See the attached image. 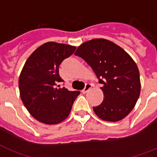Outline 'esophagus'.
I'll return each instance as SVG.
<instances>
[{"label":"esophagus","instance_id":"obj_1","mask_svg":"<svg viewBox=\"0 0 157 157\" xmlns=\"http://www.w3.org/2000/svg\"><path fill=\"white\" fill-rule=\"evenodd\" d=\"M91 88H92V85H91L90 84H86V85H85V89H84L82 90V93H86L87 92H88V91L90 90Z\"/></svg>","mask_w":157,"mask_h":157}]
</instances>
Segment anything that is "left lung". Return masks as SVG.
Returning <instances> with one entry per match:
<instances>
[{
	"instance_id": "left-lung-1",
	"label": "left lung",
	"mask_w": 157,
	"mask_h": 157,
	"mask_svg": "<svg viewBox=\"0 0 157 157\" xmlns=\"http://www.w3.org/2000/svg\"><path fill=\"white\" fill-rule=\"evenodd\" d=\"M74 54L86 61L103 85V101L93 107L96 115L111 122L127 117L135 107L141 86L139 69L129 54L103 38L84 42Z\"/></svg>"
}]
</instances>
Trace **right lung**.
Listing matches in <instances>:
<instances>
[{
    "mask_svg": "<svg viewBox=\"0 0 157 157\" xmlns=\"http://www.w3.org/2000/svg\"><path fill=\"white\" fill-rule=\"evenodd\" d=\"M76 50V46L46 42L25 63L19 76L20 96L29 113L38 121L56 124L66 119L79 91L57 85L63 81L59 66Z\"/></svg>",
    "mask_w": 157,
    "mask_h": 157,
    "instance_id": "obj_1",
    "label": "right lung"
}]
</instances>
